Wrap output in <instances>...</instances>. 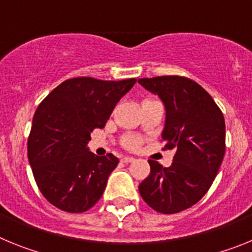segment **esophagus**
<instances>
[{"label": "esophagus", "mask_w": 252, "mask_h": 252, "mask_svg": "<svg viewBox=\"0 0 252 252\" xmlns=\"http://www.w3.org/2000/svg\"><path fill=\"white\" fill-rule=\"evenodd\" d=\"M133 158H131V157H125V158H122V161L124 162H132L133 161Z\"/></svg>", "instance_id": "34e87169"}]
</instances>
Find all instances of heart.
Segmentation results:
<instances>
[{
	"label": "heart",
	"mask_w": 252,
	"mask_h": 252,
	"mask_svg": "<svg viewBox=\"0 0 252 252\" xmlns=\"http://www.w3.org/2000/svg\"><path fill=\"white\" fill-rule=\"evenodd\" d=\"M127 145L128 148H136V146L139 145V141H137L136 139H128Z\"/></svg>",
	"instance_id": "heart-1"
}]
</instances>
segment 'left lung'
<instances>
[{"label":"left lung","mask_w":252,"mask_h":252,"mask_svg":"<svg viewBox=\"0 0 252 252\" xmlns=\"http://www.w3.org/2000/svg\"><path fill=\"white\" fill-rule=\"evenodd\" d=\"M139 83L165 106L161 139L175 149L173 164L149 160L150 174L139 186L142 199L159 213H178L197 203L212 186L226 150L222 111L197 82L178 75L141 78Z\"/></svg>","instance_id":"8db88e82"}]
</instances>
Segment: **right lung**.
<instances>
[{"label": "right lung", "instance_id": "right-lung-1", "mask_svg": "<svg viewBox=\"0 0 252 252\" xmlns=\"http://www.w3.org/2000/svg\"><path fill=\"white\" fill-rule=\"evenodd\" d=\"M135 83V78H73L39 104L28 140V157L35 182L49 203L65 212L81 213L98 202L119 159L112 154L97 157L87 144L91 132L104 127L116 103Z\"/></svg>", "mask_w": 252, "mask_h": 252}]
</instances>
